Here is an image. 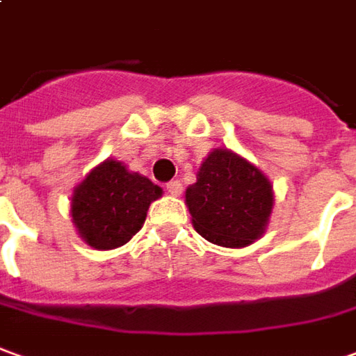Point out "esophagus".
<instances>
[{"label":"esophagus","instance_id":"1","mask_svg":"<svg viewBox=\"0 0 356 356\" xmlns=\"http://www.w3.org/2000/svg\"><path fill=\"white\" fill-rule=\"evenodd\" d=\"M165 187H168V193L171 195V197H179V195H181V191H183V185H181L179 181H169Z\"/></svg>","mask_w":356,"mask_h":356}]
</instances>
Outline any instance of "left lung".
Instances as JSON below:
<instances>
[{"instance_id":"1","label":"left lung","mask_w":356,"mask_h":356,"mask_svg":"<svg viewBox=\"0 0 356 356\" xmlns=\"http://www.w3.org/2000/svg\"><path fill=\"white\" fill-rule=\"evenodd\" d=\"M193 226L222 248H243L265 232L273 187L255 165L229 149H214L204 159L197 183L185 193Z\"/></svg>"}]
</instances>
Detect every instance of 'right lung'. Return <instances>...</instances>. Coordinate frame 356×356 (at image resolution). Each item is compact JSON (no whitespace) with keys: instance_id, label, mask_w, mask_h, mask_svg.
Returning a JSON list of instances; mask_svg holds the SVG:
<instances>
[{"instance_id":"right-lung-1","label":"right lung","mask_w":356,"mask_h":356,"mask_svg":"<svg viewBox=\"0 0 356 356\" xmlns=\"http://www.w3.org/2000/svg\"><path fill=\"white\" fill-rule=\"evenodd\" d=\"M159 197L161 188L149 179L108 159L74 191L72 218L91 248L115 249L138 234L152 200Z\"/></svg>"}]
</instances>
